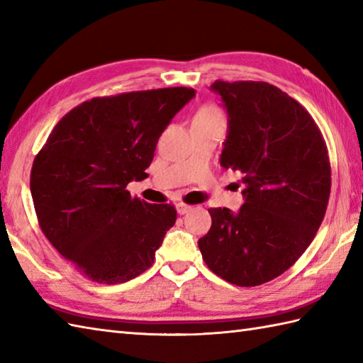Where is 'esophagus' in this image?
Returning <instances> with one entry per match:
<instances>
[{"instance_id": "1", "label": "esophagus", "mask_w": 363, "mask_h": 363, "mask_svg": "<svg viewBox=\"0 0 363 363\" xmlns=\"http://www.w3.org/2000/svg\"><path fill=\"white\" fill-rule=\"evenodd\" d=\"M190 209H191V206H189V204H184V203H177L176 204V211H177V213H179V215L187 213Z\"/></svg>"}]
</instances>
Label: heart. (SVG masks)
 Wrapping results in <instances>:
<instances>
[{"instance_id": "1", "label": "heart", "mask_w": 363, "mask_h": 363, "mask_svg": "<svg viewBox=\"0 0 363 363\" xmlns=\"http://www.w3.org/2000/svg\"><path fill=\"white\" fill-rule=\"evenodd\" d=\"M217 118H223V115L218 107L215 106H204L195 115V120H217Z\"/></svg>"}]
</instances>
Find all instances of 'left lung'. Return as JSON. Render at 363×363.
Returning <instances> with one entry per match:
<instances>
[{"mask_svg":"<svg viewBox=\"0 0 363 363\" xmlns=\"http://www.w3.org/2000/svg\"><path fill=\"white\" fill-rule=\"evenodd\" d=\"M229 115L220 165L243 174L238 213L209 209L203 260L234 285L256 287L295 264L317 235L330 195L328 146L312 115L262 81H215Z\"/></svg>","mask_w":363,"mask_h":363,"instance_id":"left-lung-1","label":"left lung"}]
</instances>
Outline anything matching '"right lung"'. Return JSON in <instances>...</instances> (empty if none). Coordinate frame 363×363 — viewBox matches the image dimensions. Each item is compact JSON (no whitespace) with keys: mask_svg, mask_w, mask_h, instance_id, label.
<instances>
[{"mask_svg":"<svg viewBox=\"0 0 363 363\" xmlns=\"http://www.w3.org/2000/svg\"><path fill=\"white\" fill-rule=\"evenodd\" d=\"M194 96V89L167 87L91 98L65 113L37 152L38 226L82 276L121 284L152 265L176 209L126 187L148 176L160 134Z\"/></svg>","mask_w":363,"mask_h":363,"instance_id":"right-lung-1","label":"right lung"}]
</instances>
